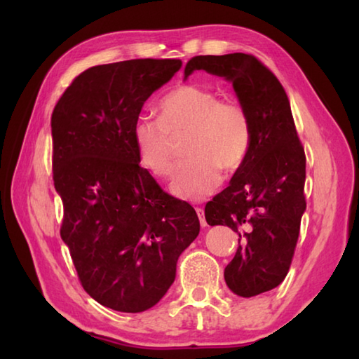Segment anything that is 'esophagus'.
<instances>
[{
    "label": "esophagus",
    "mask_w": 359,
    "mask_h": 359,
    "mask_svg": "<svg viewBox=\"0 0 359 359\" xmlns=\"http://www.w3.org/2000/svg\"><path fill=\"white\" fill-rule=\"evenodd\" d=\"M196 212H197V216H199L201 225H202V226H207V220H205V211H203V208L196 207Z\"/></svg>",
    "instance_id": "34e87169"
}]
</instances>
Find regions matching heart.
Here are the masks:
<instances>
[{"label":"heart","mask_w":359,"mask_h":359,"mask_svg":"<svg viewBox=\"0 0 359 359\" xmlns=\"http://www.w3.org/2000/svg\"><path fill=\"white\" fill-rule=\"evenodd\" d=\"M160 118L140 117L133 129L137 156L156 177H170L175 166V139H185L189 156L172 180V193L199 201L219 187L225 171L245 160L251 144L250 116L239 100L219 98L216 90L182 85L158 104Z\"/></svg>","instance_id":"obj_1"}]
</instances>
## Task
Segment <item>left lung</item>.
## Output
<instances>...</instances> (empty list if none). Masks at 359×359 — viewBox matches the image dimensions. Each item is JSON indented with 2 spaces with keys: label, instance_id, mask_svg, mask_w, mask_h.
Here are the masks:
<instances>
[{
  "label": "left lung",
  "instance_id": "left-lung-1",
  "mask_svg": "<svg viewBox=\"0 0 359 359\" xmlns=\"http://www.w3.org/2000/svg\"><path fill=\"white\" fill-rule=\"evenodd\" d=\"M207 71L233 81L251 121V144L224 191L205 205L208 225H226L239 236L225 266L228 288L242 297L269 292L285 279L306 211V152L280 81L251 53L197 55L185 79Z\"/></svg>",
  "mask_w": 359,
  "mask_h": 359
}]
</instances>
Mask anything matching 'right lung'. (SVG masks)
I'll return each instance as SVG.
<instances>
[{"label": "right lung", "instance_id": "obj_1", "mask_svg": "<svg viewBox=\"0 0 359 359\" xmlns=\"http://www.w3.org/2000/svg\"><path fill=\"white\" fill-rule=\"evenodd\" d=\"M177 58L89 67L52 112L60 228L80 284L104 307L139 313L162 299L182 251L201 230L185 201L140 166L133 139L143 103L180 69Z\"/></svg>", "mask_w": 359, "mask_h": 359}]
</instances>
